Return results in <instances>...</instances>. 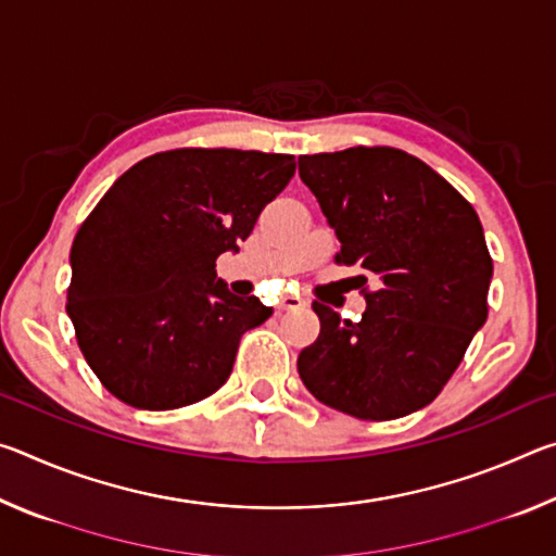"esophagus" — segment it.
<instances>
[{"label":"esophagus","instance_id":"esophagus-1","mask_svg":"<svg viewBox=\"0 0 556 556\" xmlns=\"http://www.w3.org/2000/svg\"><path fill=\"white\" fill-rule=\"evenodd\" d=\"M301 306H306V301L301 296H294V294L281 296V301H279V308H285V312H291V308H301Z\"/></svg>","mask_w":556,"mask_h":556}]
</instances>
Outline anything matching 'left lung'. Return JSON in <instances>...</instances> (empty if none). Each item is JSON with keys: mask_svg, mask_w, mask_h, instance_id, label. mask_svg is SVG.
Masks as SVG:
<instances>
[{"mask_svg": "<svg viewBox=\"0 0 556 556\" xmlns=\"http://www.w3.org/2000/svg\"><path fill=\"white\" fill-rule=\"evenodd\" d=\"M299 176L341 240L338 265L363 271L355 279L368 304L353 324L314 301L321 333L299 353L301 380L357 419L427 407L488 318L493 260L478 213L394 147L304 154Z\"/></svg>", "mask_w": 556, "mask_h": 556, "instance_id": "8db88e82", "label": "left lung"}]
</instances>
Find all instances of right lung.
Wrapping results in <instances>:
<instances>
[{
    "label": "right lung",
    "mask_w": 556,
    "mask_h": 556,
    "mask_svg": "<svg viewBox=\"0 0 556 556\" xmlns=\"http://www.w3.org/2000/svg\"><path fill=\"white\" fill-rule=\"evenodd\" d=\"M296 172L291 154L172 149L122 174L71 248L68 312L92 372L137 409L201 402L271 308L235 296L215 260L248 240Z\"/></svg>",
    "instance_id": "1"
}]
</instances>
